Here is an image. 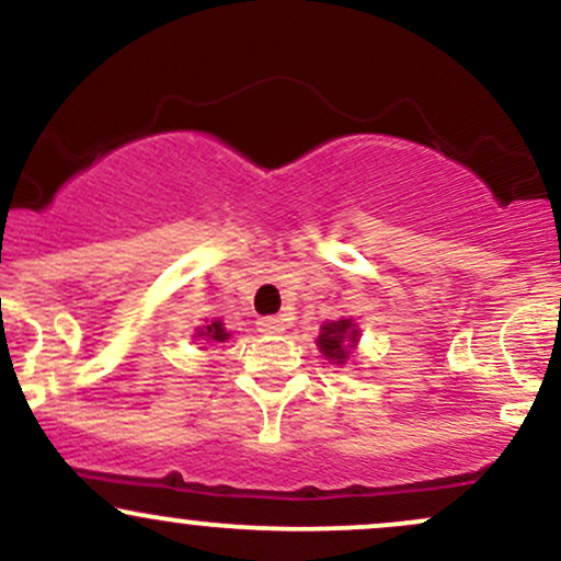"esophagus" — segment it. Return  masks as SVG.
Returning a JSON list of instances; mask_svg holds the SVG:
<instances>
[{
	"label": "esophagus",
	"mask_w": 561,
	"mask_h": 561,
	"mask_svg": "<svg viewBox=\"0 0 561 561\" xmlns=\"http://www.w3.org/2000/svg\"><path fill=\"white\" fill-rule=\"evenodd\" d=\"M257 330L266 332V335H276V332H285V319L282 317H263L257 322Z\"/></svg>",
	"instance_id": "34e87169"
}]
</instances>
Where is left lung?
I'll use <instances>...</instances> for the list:
<instances>
[{
	"instance_id": "obj_1",
	"label": "left lung",
	"mask_w": 561,
	"mask_h": 561,
	"mask_svg": "<svg viewBox=\"0 0 561 561\" xmlns=\"http://www.w3.org/2000/svg\"><path fill=\"white\" fill-rule=\"evenodd\" d=\"M359 346V324L351 317H341L335 322H324L319 328L317 348L332 365H346Z\"/></svg>"
}]
</instances>
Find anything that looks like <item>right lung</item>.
I'll use <instances>...</instances> for the list:
<instances>
[{
	"instance_id": "add662e5",
	"label": "right lung",
	"mask_w": 561,
	"mask_h": 561,
	"mask_svg": "<svg viewBox=\"0 0 561 561\" xmlns=\"http://www.w3.org/2000/svg\"><path fill=\"white\" fill-rule=\"evenodd\" d=\"M229 337H231V332L224 328V322H220V319H210V322L205 319V324H199V328L194 330V341H205L207 346H215V343H226Z\"/></svg>"
}]
</instances>
